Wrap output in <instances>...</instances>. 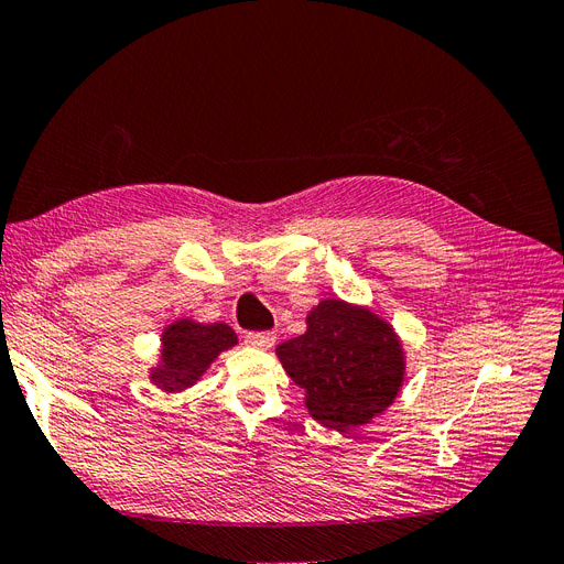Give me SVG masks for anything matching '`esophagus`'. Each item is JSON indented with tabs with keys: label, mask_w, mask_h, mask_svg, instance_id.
<instances>
[{
	"label": "esophagus",
	"mask_w": 564,
	"mask_h": 564,
	"mask_svg": "<svg viewBox=\"0 0 564 564\" xmlns=\"http://www.w3.org/2000/svg\"><path fill=\"white\" fill-rule=\"evenodd\" d=\"M274 341H276V333H248L246 335L248 347H256V349L274 347Z\"/></svg>",
	"instance_id": "1"
}]
</instances>
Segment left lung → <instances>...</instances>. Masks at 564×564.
Returning <instances> with one entry per match:
<instances>
[{
    "instance_id": "8db88e82",
    "label": "left lung",
    "mask_w": 564,
    "mask_h": 564,
    "mask_svg": "<svg viewBox=\"0 0 564 564\" xmlns=\"http://www.w3.org/2000/svg\"><path fill=\"white\" fill-rule=\"evenodd\" d=\"M276 354L306 391L314 420L337 431L384 412L403 381V351L393 330L339 300L321 302L306 318V333L283 341Z\"/></svg>"
}]
</instances>
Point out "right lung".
Wrapping results in <instances>:
<instances>
[{
	"instance_id": "obj_1",
	"label": "right lung",
	"mask_w": 564,
	"mask_h": 564,
	"mask_svg": "<svg viewBox=\"0 0 564 564\" xmlns=\"http://www.w3.org/2000/svg\"><path fill=\"white\" fill-rule=\"evenodd\" d=\"M234 344L236 335L225 323L177 321L163 333V366L152 375L154 384L166 391L192 387L213 358Z\"/></svg>"
}]
</instances>
